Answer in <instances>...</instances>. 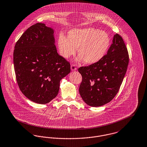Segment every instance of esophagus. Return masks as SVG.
<instances>
[{"label": "esophagus", "mask_w": 147, "mask_h": 147, "mask_svg": "<svg viewBox=\"0 0 147 147\" xmlns=\"http://www.w3.org/2000/svg\"><path fill=\"white\" fill-rule=\"evenodd\" d=\"M71 70L72 71H75V70H77V67H76V66L75 64H72V65H71Z\"/></svg>", "instance_id": "esophagus-1"}]
</instances>
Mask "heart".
<instances>
[{"label":"heart","instance_id":"heart-1","mask_svg":"<svg viewBox=\"0 0 147 147\" xmlns=\"http://www.w3.org/2000/svg\"><path fill=\"white\" fill-rule=\"evenodd\" d=\"M111 40L103 30L89 27L70 30L67 38L63 34L58 38V48L61 56L68 59L76 54L78 48L79 61L93 64L100 61L107 53Z\"/></svg>","mask_w":147,"mask_h":147}]
</instances>
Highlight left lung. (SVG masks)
I'll return each instance as SVG.
<instances>
[{
	"instance_id": "left-lung-1",
	"label": "left lung",
	"mask_w": 147,
	"mask_h": 147,
	"mask_svg": "<svg viewBox=\"0 0 147 147\" xmlns=\"http://www.w3.org/2000/svg\"><path fill=\"white\" fill-rule=\"evenodd\" d=\"M128 63L126 45L121 35L116 34L100 61L78 69L82 76L79 91L84 102L94 107L110 102L119 90Z\"/></svg>"
}]
</instances>
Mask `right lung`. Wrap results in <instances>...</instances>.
Wrapping results in <instances>:
<instances>
[{"label":"right lung","instance_id":"obj_1","mask_svg":"<svg viewBox=\"0 0 147 147\" xmlns=\"http://www.w3.org/2000/svg\"><path fill=\"white\" fill-rule=\"evenodd\" d=\"M13 61L20 90L36 103H48L55 98L61 79L70 72V63L57 53L54 30L41 23L22 35L14 47Z\"/></svg>","mask_w":147,"mask_h":147}]
</instances>
